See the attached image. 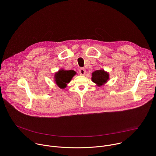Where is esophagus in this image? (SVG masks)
Masks as SVG:
<instances>
[{"label":"esophagus","mask_w":156,"mask_h":156,"mask_svg":"<svg viewBox=\"0 0 156 156\" xmlns=\"http://www.w3.org/2000/svg\"><path fill=\"white\" fill-rule=\"evenodd\" d=\"M79 73L81 75H84L86 73V70L83 68H81L79 70Z\"/></svg>","instance_id":"esophagus-1"}]
</instances>
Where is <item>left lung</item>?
I'll return each instance as SVG.
<instances>
[{
	"label": "left lung",
	"mask_w": 156,
	"mask_h": 156,
	"mask_svg": "<svg viewBox=\"0 0 156 156\" xmlns=\"http://www.w3.org/2000/svg\"><path fill=\"white\" fill-rule=\"evenodd\" d=\"M108 78V73L105 72L104 70H96L92 73L91 80L98 86H101L106 83Z\"/></svg>",
	"instance_id": "8db88e82"
}]
</instances>
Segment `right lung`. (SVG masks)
<instances>
[{
  "instance_id": "1",
  "label": "right lung",
  "mask_w": 156,
  "mask_h": 156,
  "mask_svg": "<svg viewBox=\"0 0 156 156\" xmlns=\"http://www.w3.org/2000/svg\"><path fill=\"white\" fill-rule=\"evenodd\" d=\"M75 75L76 72L73 70H65L61 69L55 74V82L60 88L64 89L66 87V84L70 83Z\"/></svg>"
}]
</instances>
